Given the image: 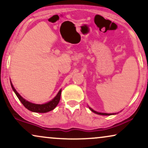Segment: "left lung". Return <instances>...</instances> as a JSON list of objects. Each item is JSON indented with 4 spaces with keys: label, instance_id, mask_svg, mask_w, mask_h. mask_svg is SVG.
Returning <instances> with one entry per match:
<instances>
[{
    "label": "left lung",
    "instance_id": "obj_1",
    "mask_svg": "<svg viewBox=\"0 0 148 148\" xmlns=\"http://www.w3.org/2000/svg\"><path fill=\"white\" fill-rule=\"evenodd\" d=\"M89 108H90V110H92L93 112L96 113V114H99V115H104V116H105V115H106V116H107V115H108V116H109V115H113V114H116V113H112H112H111V114H110H110H109V113H104V112H97V111H95L94 110H93V109H92V108H90V107H89Z\"/></svg>",
    "mask_w": 148,
    "mask_h": 148
}]
</instances>
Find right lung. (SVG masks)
<instances>
[{
	"label": "right lung",
	"instance_id": "right-lung-1",
	"mask_svg": "<svg viewBox=\"0 0 148 148\" xmlns=\"http://www.w3.org/2000/svg\"><path fill=\"white\" fill-rule=\"evenodd\" d=\"M10 82H11V88L13 89V92L15 93L16 96H17V98H19L20 102L22 103V104H23V106L27 109V110L32 111V112H39V113L48 112H49V111H51L53 110V109L55 108L56 106H57L58 102H59L60 101V95H61V91H62L61 89H60L59 92H58V94H56V96L54 97L52 100L45 103V104H34V103L30 102L29 101L26 100L25 99H24L23 97H22L21 95H20L17 91H16L15 88L13 87V85L12 84L11 80H10Z\"/></svg>",
	"mask_w": 148,
	"mask_h": 148
}]
</instances>
